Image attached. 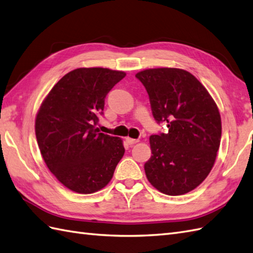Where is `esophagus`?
Instances as JSON below:
<instances>
[{"label":"esophagus","instance_id":"1","mask_svg":"<svg viewBox=\"0 0 253 253\" xmlns=\"http://www.w3.org/2000/svg\"><path fill=\"white\" fill-rule=\"evenodd\" d=\"M126 142H127V143H128L129 145H132V144L138 143L139 140H137V139H132V138H129V137H127V138H126Z\"/></svg>","mask_w":253,"mask_h":253}]
</instances>
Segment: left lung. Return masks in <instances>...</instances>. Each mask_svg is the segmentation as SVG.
I'll return each instance as SVG.
<instances>
[{
	"label": "left lung",
	"instance_id": "obj_1",
	"mask_svg": "<svg viewBox=\"0 0 253 253\" xmlns=\"http://www.w3.org/2000/svg\"><path fill=\"white\" fill-rule=\"evenodd\" d=\"M135 77L145 86L154 119L168 133L150 137L152 156L146 177L168 196L193 190L209 175L221 139V118L203 84L187 70L150 68Z\"/></svg>",
	"mask_w": 253,
	"mask_h": 253
}]
</instances>
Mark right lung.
I'll return each mask as SVG.
<instances>
[{
    "instance_id": "add662e5",
    "label": "right lung",
    "mask_w": 253,
    "mask_h": 253,
    "mask_svg": "<svg viewBox=\"0 0 253 253\" xmlns=\"http://www.w3.org/2000/svg\"><path fill=\"white\" fill-rule=\"evenodd\" d=\"M124 71L77 68L57 82L35 119V133L48 169L66 188L94 193L111 180L124 156L123 140L99 132L95 125L105 98Z\"/></svg>"
}]
</instances>
